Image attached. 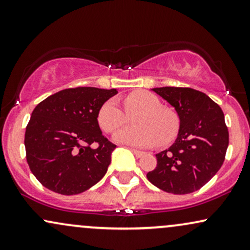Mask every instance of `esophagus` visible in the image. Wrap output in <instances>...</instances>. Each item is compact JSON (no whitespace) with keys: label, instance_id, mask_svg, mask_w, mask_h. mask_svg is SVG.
<instances>
[{"label":"esophagus","instance_id":"obj_1","mask_svg":"<svg viewBox=\"0 0 250 250\" xmlns=\"http://www.w3.org/2000/svg\"><path fill=\"white\" fill-rule=\"evenodd\" d=\"M131 150L133 152V154L135 156H137V158H141V156L145 155V153L141 152V150H138V149H134V148H131Z\"/></svg>","mask_w":250,"mask_h":250}]
</instances>
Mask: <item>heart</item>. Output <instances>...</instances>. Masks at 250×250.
<instances>
[{"instance_id": "b5f03b06", "label": "heart", "mask_w": 250, "mask_h": 250, "mask_svg": "<svg viewBox=\"0 0 250 250\" xmlns=\"http://www.w3.org/2000/svg\"><path fill=\"white\" fill-rule=\"evenodd\" d=\"M126 113L132 117L130 126L115 134L117 143L133 147H150L155 144L167 145L177 137L180 131V117L174 110L162 106L158 96L146 90L128 94L124 98ZM116 100L110 98L97 111V123L105 133H113L127 122V116Z\"/></svg>"}]
</instances>
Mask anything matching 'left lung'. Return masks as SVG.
Returning a JSON list of instances; mask_svg holds the SVG:
<instances>
[{"instance_id": "1", "label": "left lung", "mask_w": 250, "mask_h": 250, "mask_svg": "<svg viewBox=\"0 0 250 250\" xmlns=\"http://www.w3.org/2000/svg\"><path fill=\"white\" fill-rule=\"evenodd\" d=\"M153 91L175 107L181 124L176 141L156 154L158 165L147 178L159 189L174 195L199 190L221 168L229 147L223 110L208 95L195 89L162 87Z\"/></svg>"}]
</instances>
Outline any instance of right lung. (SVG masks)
Segmentation results:
<instances>
[{
    "label": "right lung",
    "instance_id": "right-lung-1",
    "mask_svg": "<svg viewBox=\"0 0 250 250\" xmlns=\"http://www.w3.org/2000/svg\"><path fill=\"white\" fill-rule=\"evenodd\" d=\"M116 94V89L68 88L35 107L24 144L30 170L45 188L78 195L106 174L116 145L102 134L97 111Z\"/></svg>",
    "mask_w": 250,
    "mask_h": 250
}]
</instances>
